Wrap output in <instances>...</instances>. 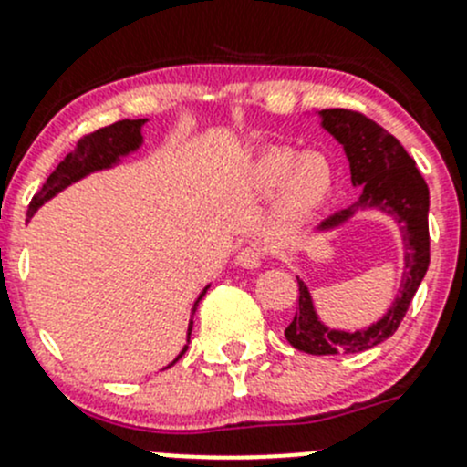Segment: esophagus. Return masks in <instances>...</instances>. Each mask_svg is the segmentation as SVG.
Returning <instances> with one entry per match:
<instances>
[{
	"label": "esophagus",
	"mask_w": 467,
	"mask_h": 467,
	"mask_svg": "<svg viewBox=\"0 0 467 467\" xmlns=\"http://www.w3.org/2000/svg\"><path fill=\"white\" fill-rule=\"evenodd\" d=\"M264 260V253L262 248L257 246H246L242 248V251L237 253V257H234V264L242 268H257Z\"/></svg>",
	"instance_id": "esophagus-1"
}]
</instances>
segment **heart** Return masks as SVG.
<instances>
[{
    "mask_svg": "<svg viewBox=\"0 0 467 467\" xmlns=\"http://www.w3.org/2000/svg\"><path fill=\"white\" fill-rule=\"evenodd\" d=\"M244 181L257 194L280 187V210L286 216H307L327 203L337 171L321 150L298 153L291 146H268L248 162Z\"/></svg>",
    "mask_w": 467,
    "mask_h": 467,
    "instance_id": "1",
    "label": "heart"
}]
</instances>
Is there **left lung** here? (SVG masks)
<instances>
[{"mask_svg":"<svg viewBox=\"0 0 467 467\" xmlns=\"http://www.w3.org/2000/svg\"><path fill=\"white\" fill-rule=\"evenodd\" d=\"M318 115L323 129L334 135L338 144H343L350 162L352 185L361 187V194L350 207L325 219L317 230L338 228L359 210L375 207L400 223L404 271L398 298L393 300L389 312L370 327L355 332L329 329L318 321L307 285L298 280V309L294 321L285 329V337L296 350L307 355H355L393 337L430 268V187L404 146L373 119L346 108L321 110Z\"/></svg>","mask_w":467,"mask_h":467,"instance_id":"1","label":"left lung"}]
</instances>
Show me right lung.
<instances>
[{
	"label": "right lung",
	"instance_id": "add662e5",
	"mask_svg": "<svg viewBox=\"0 0 467 467\" xmlns=\"http://www.w3.org/2000/svg\"><path fill=\"white\" fill-rule=\"evenodd\" d=\"M144 124H146V119H121V121H115V124L106 126V129H99V130H94V133L83 135V138L77 142V146L72 149V153L65 155L63 162L54 169V173L47 178V182L40 187V192L33 196L31 203H29V212H26V214L33 216V212H36L42 203H47L51 196H56L58 192H63L65 187L72 185V182L86 178L88 173L101 171V169L112 167V164L119 162V158H124V155L138 150L140 146H142V126ZM207 289H210V286H205V289L201 291V296H199V300L194 303L192 314L196 312V307H199L201 298H203ZM192 327H194V321H190V327H187V343H190ZM185 350H187V346L182 348V352L171 361V364H176V361L185 355Z\"/></svg>",
	"mask_w": 467,
	"mask_h": 467
}]
</instances>
